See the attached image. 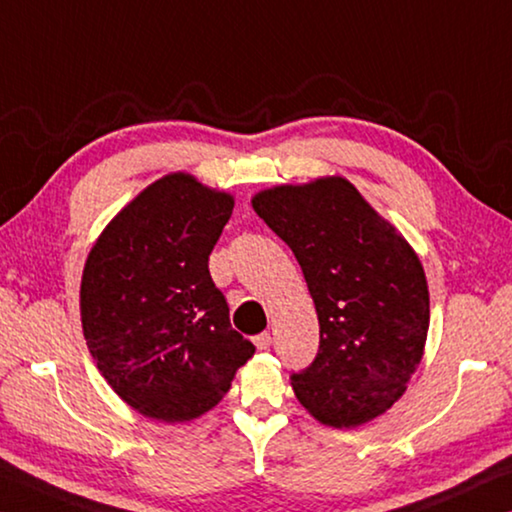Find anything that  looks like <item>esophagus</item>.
I'll return each instance as SVG.
<instances>
[{
    "label": "esophagus",
    "mask_w": 512,
    "mask_h": 512,
    "mask_svg": "<svg viewBox=\"0 0 512 512\" xmlns=\"http://www.w3.org/2000/svg\"><path fill=\"white\" fill-rule=\"evenodd\" d=\"M253 341H255V345H257V350H268V348H271V334H268V332L257 334Z\"/></svg>",
    "instance_id": "esophagus-1"
}]
</instances>
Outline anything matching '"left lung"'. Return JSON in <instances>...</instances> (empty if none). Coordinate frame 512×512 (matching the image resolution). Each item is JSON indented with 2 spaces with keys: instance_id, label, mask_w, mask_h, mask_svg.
<instances>
[{
  "instance_id": "left-lung-1",
  "label": "left lung",
  "mask_w": 512,
  "mask_h": 512,
  "mask_svg": "<svg viewBox=\"0 0 512 512\" xmlns=\"http://www.w3.org/2000/svg\"><path fill=\"white\" fill-rule=\"evenodd\" d=\"M253 210L293 250L316 305L318 354L291 377L298 402L334 429L375 420L404 395L424 354L420 257L341 176L262 189Z\"/></svg>"
}]
</instances>
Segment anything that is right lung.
<instances>
[{"mask_svg": "<svg viewBox=\"0 0 512 512\" xmlns=\"http://www.w3.org/2000/svg\"><path fill=\"white\" fill-rule=\"evenodd\" d=\"M232 207V194L192 173H167L117 212L85 259V343L112 391L144 418L207 413L253 357L207 268Z\"/></svg>", "mask_w": 512, "mask_h": 512, "instance_id": "obj_1", "label": "right lung"}]
</instances>
